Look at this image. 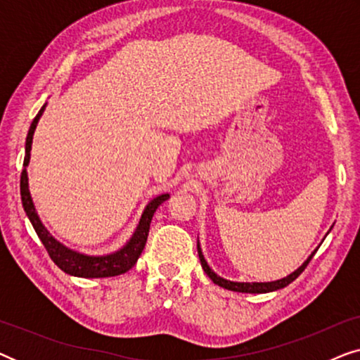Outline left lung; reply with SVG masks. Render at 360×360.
<instances>
[{"label":"left lung","mask_w":360,"mask_h":360,"mask_svg":"<svg viewBox=\"0 0 360 360\" xmlns=\"http://www.w3.org/2000/svg\"><path fill=\"white\" fill-rule=\"evenodd\" d=\"M196 248H198V255H200V262H201V267H203V270L206 272V275L213 280V282L216 285H219V287H223L226 290H233V292H240V293H269V292H275V290H280V288H285L287 285H290L293 282L295 278L298 277L300 274L303 272L304 269H307V265L309 264V260H311V257L314 255V252H311V255L304 260V262L300 265V267L295 270V272H292L290 275H287V277L280 278V280H275V282H231V280H226L223 277H219L218 274H214L213 270H211V267L208 265V262L205 260V255L203 252H201V248H200V243L196 244Z\"/></svg>","instance_id":"8db88e82"}]
</instances>
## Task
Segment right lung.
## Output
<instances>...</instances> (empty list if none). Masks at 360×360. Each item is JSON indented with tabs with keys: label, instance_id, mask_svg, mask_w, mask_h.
I'll list each match as a JSON object with an SVG mask.
<instances>
[{
	"label": "right lung",
	"instance_id": "right-lung-1",
	"mask_svg": "<svg viewBox=\"0 0 360 360\" xmlns=\"http://www.w3.org/2000/svg\"><path fill=\"white\" fill-rule=\"evenodd\" d=\"M47 103L41 108V111L37 112V116L34 117L29 127L27 137H26V155H24V164H22V174H21V201L22 208L26 211L29 221H31L32 228L36 229L39 239L42 240L44 248L47 249L51 259L56 262V265L63 272L73 277H82V278H105V277H116V275L126 274L127 270L134 267V264L139 259V255L144 250L147 236H149L150 229V221L154 216L155 210L164 203L165 200L170 198L169 193L155 196L154 200H150L147 206L142 211V216L139 219V224L134 231V234L131 236V239L122 245L116 252L106 254V255H86L77 250L68 249L67 245L53 238L49 233L46 226L42 224L41 218H39L36 206L32 203L31 191H29V179H27V165L31 160V147H32V136L36 131L37 122L41 120L44 110H46Z\"/></svg>",
	"mask_w": 360,
	"mask_h": 360
}]
</instances>
